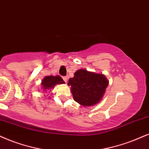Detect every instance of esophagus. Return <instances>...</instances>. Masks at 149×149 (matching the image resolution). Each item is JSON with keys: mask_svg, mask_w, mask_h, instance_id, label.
<instances>
[{"mask_svg": "<svg viewBox=\"0 0 149 149\" xmlns=\"http://www.w3.org/2000/svg\"><path fill=\"white\" fill-rule=\"evenodd\" d=\"M63 79L64 81L65 82V83H67V81H68V78L66 77H63Z\"/></svg>", "mask_w": 149, "mask_h": 149, "instance_id": "34e87169", "label": "esophagus"}]
</instances>
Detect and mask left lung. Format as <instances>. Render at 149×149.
<instances>
[{"label": "left lung", "mask_w": 149, "mask_h": 149, "mask_svg": "<svg viewBox=\"0 0 149 149\" xmlns=\"http://www.w3.org/2000/svg\"><path fill=\"white\" fill-rule=\"evenodd\" d=\"M108 80L104 74L79 69L70 78L68 85L75 102L84 107H91L98 104L104 97L108 86Z\"/></svg>", "instance_id": "1"}]
</instances>
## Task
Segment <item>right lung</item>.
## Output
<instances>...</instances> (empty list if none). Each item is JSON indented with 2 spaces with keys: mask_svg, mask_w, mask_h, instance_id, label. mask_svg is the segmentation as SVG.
Returning <instances> with one entry per match:
<instances>
[{
  "mask_svg": "<svg viewBox=\"0 0 149 149\" xmlns=\"http://www.w3.org/2000/svg\"><path fill=\"white\" fill-rule=\"evenodd\" d=\"M65 81L63 80V79L60 76H52V75H49V76H46L43 78V79L41 81V90L43 92L50 91L51 89H53L54 86L58 84H64Z\"/></svg>",
  "mask_w": 149,
  "mask_h": 149,
  "instance_id": "right-lung-1",
  "label": "right lung"
}]
</instances>
